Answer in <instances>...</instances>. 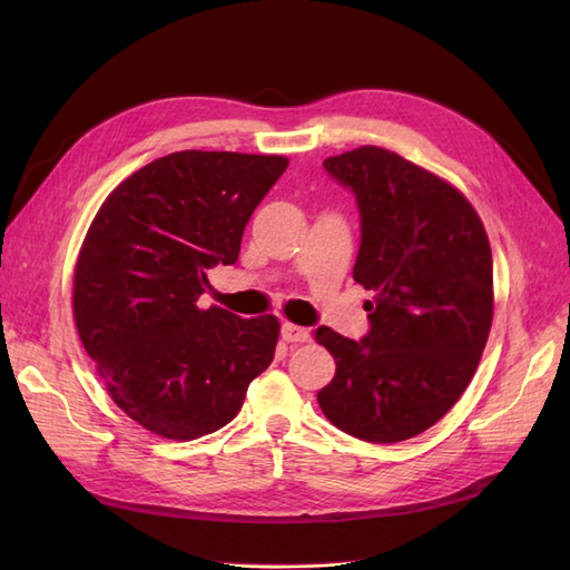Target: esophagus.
<instances>
[{"instance_id": "obj_1", "label": "esophagus", "mask_w": 570, "mask_h": 570, "mask_svg": "<svg viewBox=\"0 0 570 570\" xmlns=\"http://www.w3.org/2000/svg\"><path fill=\"white\" fill-rule=\"evenodd\" d=\"M281 335H283L285 342H308V337H312V335H308L306 327L295 325V323H283Z\"/></svg>"}]
</instances>
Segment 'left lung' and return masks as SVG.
Wrapping results in <instances>:
<instances>
[{
  "label": "left lung",
  "mask_w": 570,
  "mask_h": 570,
  "mask_svg": "<svg viewBox=\"0 0 570 570\" xmlns=\"http://www.w3.org/2000/svg\"><path fill=\"white\" fill-rule=\"evenodd\" d=\"M361 216L354 281L373 289L368 333L316 331L337 371L318 392L325 419L366 442L421 435L469 387L492 325V252L456 187L383 147L323 161Z\"/></svg>",
  "instance_id": "1"
}]
</instances>
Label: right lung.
Wrapping results in <instances>:
<instances>
[{"label":"right lung","instance_id":"add662e5","mask_svg":"<svg viewBox=\"0 0 570 570\" xmlns=\"http://www.w3.org/2000/svg\"><path fill=\"white\" fill-rule=\"evenodd\" d=\"M275 154L174 151L99 206L73 275L85 352L116 406L161 438L216 433L278 344L275 316L202 308L206 271L239 256L245 226L287 168Z\"/></svg>","mask_w":570,"mask_h":570}]
</instances>
